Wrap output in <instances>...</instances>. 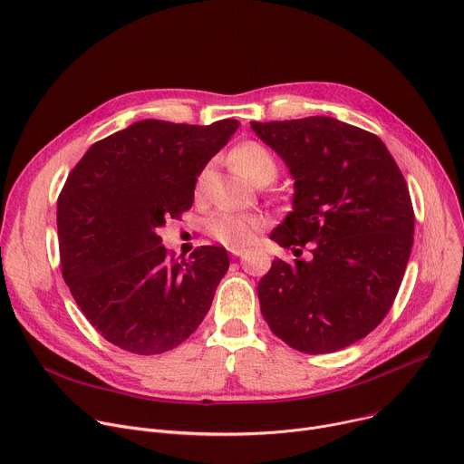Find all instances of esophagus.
<instances>
[{"label": "esophagus", "instance_id": "34e87169", "mask_svg": "<svg viewBox=\"0 0 464 464\" xmlns=\"http://www.w3.org/2000/svg\"><path fill=\"white\" fill-rule=\"evenodd\" d=\"M229 254H231L233 257H240V256L244 254V249H240V247H231Z\"/></svg>", "mask_w": 464, "mask_h": 464}]
</instances>
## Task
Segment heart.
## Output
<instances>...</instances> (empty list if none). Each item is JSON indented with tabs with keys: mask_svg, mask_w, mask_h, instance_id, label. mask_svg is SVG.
<instances>
[{
	"mask_svg": "<svg viewBox=\"0 0 464 464\" xmlns=\"http://www.w3.org/2000/svg\"><path fill=\"white\" fill-rule=\"evenodd\" d=\"M233 157L240 170L256 183H259L261 179L276 178V159L265 146L257 142L242 144L235 150ZM205 176L207 172H203L198 179V192L203 188ZM207 229L227 247H244L254 242L257 233L263 229V218L237 208H220L207 220Z\"/></svg>",
	"mask_w": 464,
	"mask_h": 464,
	"instance_id": "b5f03b06",
	"label": "heart"
}]
</instances>
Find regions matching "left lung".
Instances as JSON below:
<instances>
[{
	"mask_svg": "<svg viewBox=\"0 0 464 464\" xmlns=\"http://www.w3.org/2000/svg\"><path fill=\"white\" fill-rule=\"evenodd\" d=\"M249 123L294 181L292 210L270 238L294 256L311 247L307 259L272 263L261 313L294 350H343L382 324L401 285L414 235L407 183L383 140L346 121Z\"/></svg>",
	"mask_w": 464,
	"mask_h": 464,
	"instance_id": "8db88e82",
	"label": "left lung"
}]
</instances>
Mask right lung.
Returning <instances> with one entry per match:
<instances>
[{
    "label": "right lung",
    "mask_w": 464,
    "mask_h": 464,
    "mask_svg": "<svg viewBox=\"0 0 464 464\" xmlns=\"http://www.w3.org/2000/svg\"><path fill=\"white\" fill-rule=\"evenodd\" d=\"M238 125L140 120L92 144L70 172L57 201L63 277L114 346L174 350L208 313L229 268L226 247L201 246L179 263L157 231L192 205L203 168Z\"/></svg>",
    "instance_id": "right-lung-1"
}]
</instances>
